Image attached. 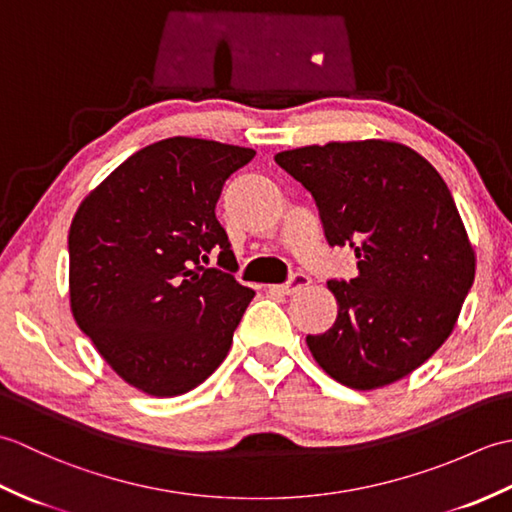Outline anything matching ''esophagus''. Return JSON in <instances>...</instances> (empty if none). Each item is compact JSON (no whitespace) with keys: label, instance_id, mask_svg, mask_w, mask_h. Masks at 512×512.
Wrapping results in <instances>:
<instances>
[{"label":"esophagus","instance_id":"obj_1","mask_svg":"<svg viewBox=\"0 0 512 512\" xmlns=\"http://www.w3.org/2000/svg\"><path fill=\"white\" fill-rule=\"evenodd\" d=\"M308 286H310V277L306 273H295L286 281V284L275 286V288L281 292V295H292V292L303 290V288H308Z\"/></svg>","mask_w":512,"mask_h":512}]
</instances>
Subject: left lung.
<instances>
[{
	"label": "left lung",
	"mask_w": 512,
	"mask_h": 512,
	"mask_svg": "<svg viewBox=\"0 0 512 512\" xmlns=\"http://www.w3.org/2000/svg\"><path fill=\"white\" fill-rule=\"evenodd\" d=\"M275 162L312 193L328 244L356 255L354 279L328 281L334 325L306 336L314 361L361 391L409 376L449 339L475 279L447 182L394 140L299 147Z\"/></svg>",
	"instance_id": "1"
}]
</instances>
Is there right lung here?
I'll use <instances>...</instances> for the list:
<instances>
[{"label": "right lung", "instance_id": "add662e5", "mask_svg": "<svg viewBox=\"0 0 512 512\" xmlns=\"http://www.w3.org/2000/svg\"><path fill=\"white\" fill-rule=\"evenodd\" d=\"M248 147L173 136L136 151L85 195L70 226V308L125 383L156 398L187 394L222 365L255 290L215 204L253 160Z\"/></svg>", "mask_w": 512, "mask_h": 512}]
</instances>
